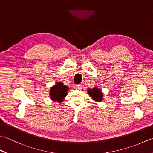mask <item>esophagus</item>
<instances>
[{"label": "esophagus", "instance_id": "1", "mask_svg": "<svg viewBox=\"0 0 153 153\" xmlns=\"http://www.w3.org/2000/svg\"><path fill=\"white\" fill-rule=\"evenodd\" d=\"M76 87H77V89H82V85H76Z\"/></svg>", "mask_w": 153, "mask_h": 153}]
</instances>
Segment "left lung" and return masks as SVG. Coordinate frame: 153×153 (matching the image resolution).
Returning <instances> with one entry per match:
<instances>
[{
    "mask_svg": "<svg viewBox=\"0 0 153 153\" xmlns=\"http://www.w3.org/2000/svg\"><path fill=\"white\" fill-rule=\"evenodd\" d=\"M87 92H88L89 95H90V97H91L95 101L97 102H101L103 97V93L101 92L99 88H97V87H94L93 89H88L87 90Z\"/></svg>",
    "mask_w": 153,
    "mask_h": 153,
    "instance_id": "8db88e82",
    "label": "left lung"
}]
</instances>
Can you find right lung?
<instances>
[{"instance_id":"right-lung-1","label":"right lung","mask_w":153,"mask_h":153,"mask_svg":"<svg viewBox=\"0 0 153 153\" xmlns=\"http://www.w3.org/2000/svg\"><path fill=\"white\" fill-rule=\"evenodd\" d=\"M68 87L62 83L57 82L56 85L52 87L50 89L51 99L58 102L63 101L65 97L67 95Z\"/></svg>"}]
</instances>
